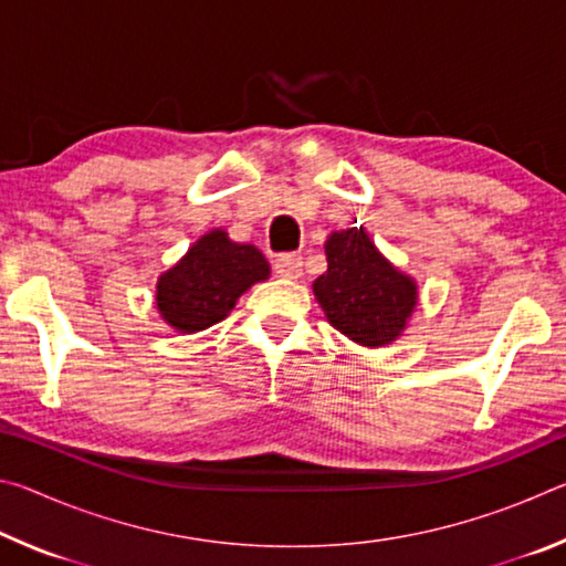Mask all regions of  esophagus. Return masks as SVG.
Returning <instances> with one entry per match:
<instances>
[{"instance_id": "obj_1", "label": "esophagus", "mask_w": 566, "mask_h": 566, "mask_svg": "<svg viewBox=\"0 0 566 566\" xmlns=\"http://www.w3.org/2000/svg\"><path fill=\"white\" fill-rule=\"evenodd\" d=\"M274 264V272L284 280H300L302 276V256L300 254H280Z\"/></svg>"}]
</instances>
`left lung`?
<instances>
[{"label": "left lung", "instance_id": "obj_1", "mask_svg": "<svg viewBox=\"0 0 566 566\" xmlns=\"http://www.w3.org/2000/svg\"><path fill=\"white\" fill-rule=\"evenodd\" d=\"M324 252L327 272L312 290L327 322L361 347L395 342L417 306V282L379 252L364 227L332 232Z\"/></svg>", "mask_w": 566, "mask_h": 566}]
</instances>
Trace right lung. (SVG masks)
<instances>
[{"label":"right lung","instance_id":"right-lung-1","mask_svg":"<svg viewBox=\"0 0 566 566\" xmlns=\"http://www.w3.org/2000/svg\"><path fill=\"white\" fill-rule=\"evenodd\" d=\"M264 280H270V262L260 249L212 229L159 276L157 310L171 329L195 334L222 322L239 296Z\"/></svg>","mask_w":566,"mask_h":566}]
</instances>
